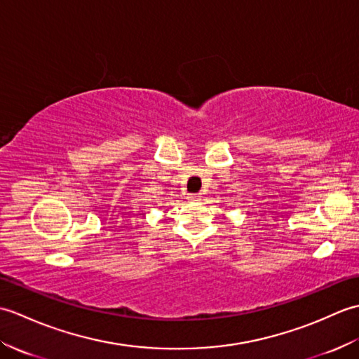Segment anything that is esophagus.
Returning a JSON list of instances; mask_svg holds the SVG:
<instances>
[{
  "mask_svg": "<svg viewBox=\"0 0 359 359\" xmlns=\"http://www.w3.org/2000/svg\"><path fill=\"white\" fill-rule=\"evenodd\" d=\"M201 197L202 196L197 194V193L196 194H189V199H191V201H201Z\"/></svg>",
  "mask_w": 359,
  "mask_h": 359,
  "instance_id": "esophagus-1",
  "label": "esophagus"
}]
</instances>
